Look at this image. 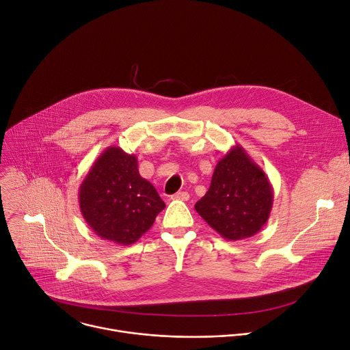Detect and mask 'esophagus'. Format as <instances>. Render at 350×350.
Masks as SVG:
<instances>
[{
	"mask_svg": "<svg viewBox=\"0 0 350 350\" xmlns=\"http://www.w3.org/2000/svg\"><path fill=\"white\" fill-rule=\"evenodd\" d=\"M172 200H182V202H187L189 200V193L187 191H178L172 196Z\"/></svg>",
	"mask_w": 350,
	"mask_h": 350,
	"instance_id": "1",
	"label": "esophagus"
}]
</instances>
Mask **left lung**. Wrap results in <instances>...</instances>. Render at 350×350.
<instances>
[{"mask_svg":"<svg viewBox=\"0 0 350 350\" xmlns=\"http://www.w3.org/2000/svg\"><path fill=\"white\" fill-rule=\"evenodd\" d=\"M273 203L265 172L237 144L217 163L211 185L195 208L224 239L235 242L261 230Z\"/></svg>","mask_w":350,"mask_h":350,"instance_id":"left-lung-1","label":"left lung"}]
</instances>
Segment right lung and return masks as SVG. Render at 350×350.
<instances>
[{
	"instance_id": "obj_1",
	"label": "right lung",
	"mask_w": 350,
	"mask_h": 350,
	"mask_svg": "<svg viewBox=\"0 0 350 350\" xmlns=\"http://www.w3.org/2000/svg\"><path fill=\"white\" fill-rule=\"evenodd\" d=\"M79 207L96 235L126 246L152 226L165 203L140 176L136 155L109 146L79 186Z\"/></svg>"
}]
</instances>
